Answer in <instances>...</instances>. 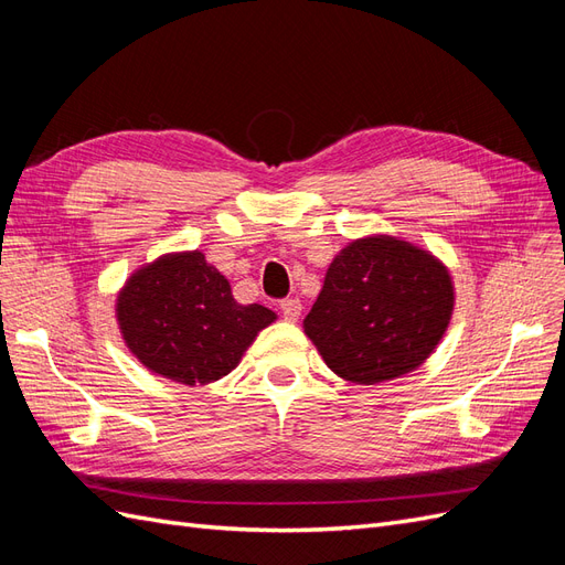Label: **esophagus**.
<instances>
[{"mask_svg":"<svg viewBox=\"0 0 565 565\" xmlns=\"http://www.w3.org/2000/svg\"><path fill=\"white\" fill-rule=\"evenodd\" d=\"M280 313L289 322L299 320V316H301V301L299 299H282L280 301Z\"/></svg>","mask_w":565,"mask_h":565,"instance_id":"esophagus-1","label":"esophagus"}]
</instances>
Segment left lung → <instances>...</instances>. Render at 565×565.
<instances>
[{"label": "left lung", "mask_w": 565, "mask_h": 565, "mask_svg": "<svg viewBox=\"0 0 565 565\" xmlns=\"http://www.w3.org/2000/svg\"><path fill=\"white\" fill-rule=\"evenodd\" d=\"M448 270L396 237H365L337 254L303 320L332 372L377 384L419 367L452 313Z\"/></svg>", "instance_id": "obj_1"}]
</instances>
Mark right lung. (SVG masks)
<instances>
[{"label":"right lung","instance_id":"add662e5","mask_svg":"<svg viewBox=\"0 0 565 565\" xmlns=\"http://www.w3.org/2000/svg\"><path fill=\"white\" fill-rule=\"evenodd\" d=\"M117 320L148 370L193 386L228 374L276 313L237 303L204 254L185 252L134 273L117 299Z\"/></svg>","mask_w":565,"mask_h":565}]
</instances>
